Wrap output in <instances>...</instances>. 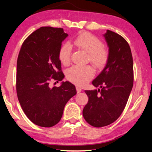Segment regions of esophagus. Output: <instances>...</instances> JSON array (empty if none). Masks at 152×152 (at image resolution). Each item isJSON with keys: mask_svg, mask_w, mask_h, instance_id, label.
<instances>
[{"mask_svg": "<svg viewBox=\"0 0 152 152\" xmlns=\"http://www.w3.org/2000/svg\"><path fill=\"white\" fill-rule=\"evenodd\" d=\"M76 91H77V92H78V93H79V92H80L82 91V89H81L80 87L76 86Z\"/></svg>", "mask_w": 152, "mask_h": 152, "instance_id": "obj_1", "label": "esophagus"}]
</instances>
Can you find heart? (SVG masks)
I'll return each instance as SVG.
<instances>
[{
  "label": "heart",
  "instance_id": "heart-1",
  "mask_svg": "<svg viewBox=\"0 0 152 152\" xmlns=\"http://www.w3.org/2000/svg\"><path fill=\"white\" fill-rule=\"evenodd\" d=\"M72 42L77 48L88 53L87 61L95 68L101 69L106 66L110 56L109 50L96 36L89 32L82 31L74 38ZM72 53V50L70 43H64L61 45L58 51V58L63 65L70 64ZM94 75V70L91 66H74L66 71L67 79L80 86L86 84Z\"/></svg>",
  "mask_w": 152,
  "mask_h": 152
}]
</instances>
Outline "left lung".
Here are the masks:
<instances>
[{
    "label": "left lung",
    "mask_w": 152,
    "mask_h": 152,
    "mask_svg": "<svg viewBox=\"0 0 152 152\" xmlns=\"http://www.w3.org/2000/svg\"><path fill=\"white\" fill-rule=\"evenodd\" d=\"M109 46V61L92 81L101 89L85 91L88 101L83 111L86 121L95 127L115 122L121 115L133 85V63L129 45L117 33L107 30L104 35Z\"/></svg>",
    "instance_id": "obj_1"
}]
</instances>
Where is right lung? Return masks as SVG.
<instances>
[{
	"label": "right lung",
	"instance_id": "1",
	"mask_svg": "<svg viewBox=\"0 0 152 152\" xmlns=\"http://www.w3.org/2000/svg\"><path fill=\"white\" fill-rule=\"evenodd\" d=\"M67 36L62 28L40 27L26 38L18 56V99L28 119L40 127L57 124L67 102L76 94L75 86L69 82L60 87L49 86L64 77L58 51Z\"/></svg>",
	"mask_w": 152,
	"mask_h": 152
}]
</instances>
